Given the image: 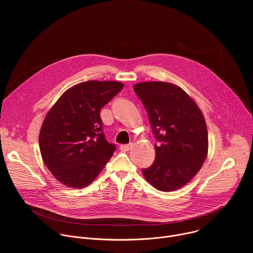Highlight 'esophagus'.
I'll use <instances>...</instances> for the list:
<instances>
[{
  "label": "esophagus",
  "mask_w": 253,
  "mask_h": 253,
  "mask_svg": "<svg viewBox=\"0 0 253 253\" xmlns=\"http://www.w3.org/2000/svg\"><path fill=\"white\" fill-rule=\"evenodd\" d=\"M131 147H132V143H130V144H123V145L120 146V150H122V151H129L131 149Z\"/></svg>",
  "instance_id": "esophagus-1"
}]
</instances>
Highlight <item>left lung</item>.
<instances>
[{"label": "left lung", "mask_w": 253, "mask_h": 253, "mask_svg": "<svg viewBox=\"0 0 253 253\" xmlns=\"http://www.w3.org/2000/svg\"><path fill=\"white\" fill-rule=\"evenodd\" d=\"M134 91L145 107L155 144V160L142 169L160 191L183 187L202 167L208 151L207 127L196 103L181 88L166 82H142Z\"/></svg>", "instance_id": "obj_1"}]
</instances>
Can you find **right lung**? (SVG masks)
Here are the masks:
<instances>
[{"instance_id": "add662e5", "label": "right lung", "mask_w": 253, "mask_h": 253, "mask_svg": "<svg viewBox=\"0 0 253 253\" xmlns=\"http://www.w3.org/2000/svg\"><path fill=\"white\" fill-rule=\"evenodd\" d=\"M124 87L115 81H87L68 89L46 115L39 136L41 155L66 186H88L116 146L103 133L102 108Z\"/></svg>"}]
</instances>
